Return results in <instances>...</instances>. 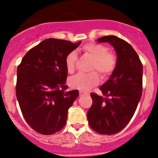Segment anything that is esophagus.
Here are the masks:
<instances>
[{"label":"esophagus","instance_id":"esophagus-1","mask_svg":"<svg viewBox=\"0 0 158 158\" xmlns=\"http://www.w3.org/2000/svg\"><path fill=\"white\" fill-rule=\"evenodd\" d=\"M85 95V92H79V95H80V96H82V95Z\"/></svg>","mask_w":158,"mask_h":158}]
</instances>
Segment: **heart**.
Returning <instances> with one entry per match:
<instances>
[{
  "label": "heart",
  "mask_w": 158,
  "mask_h": 158,
  "mask_svg": "<svg viewBox=\"0 0 158 158\" xmlns=\"http://www.w3.org/2000/svg\"><path fill=\"white\" fill-rule=\"evenodd\" d=\"M83 52L94 60L92 71H97L102 76H107L111 74L116 65V58L104 45L98 44H89L83 46ZM77 56L75 52H70L66 57L65 66L69 73H73L76 68V63ZM99 82V76L98 73H94L89 74L76 75V76L69 79V85L71 88L86 91L95 86Z\"/></svg>",
  "instance_id": "obj_1"
}]
</instances>
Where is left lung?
Wrapping results in <instances>:
<instances>
[{"label":"left lung","instance_id":"8db88e82","mask_svg":"<svg viewBox=\"0 0 158 158\" xmlns=\"http://www.w3.org/2000/svg\"><path fill=\"white\" fill-rule=\"evenodd\" d=\"M117 55L109 79L100 86L104 96L91 93L92 105L87 113L90 127L102 135H114L125 128L136 111L142 94L143 66L133 47L115 36H102Z\"/></svg>","mask_w":158,"mask_h":158}]
</instances>
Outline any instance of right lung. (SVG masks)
I'll return each instance as SVG.
<instances>
[{"instance_id": "obj_1", "label": "right lung", "mask_w": 158, "mask_h": 158, "mask_svg": "<svg viewBox=\"0 0 158 158\" xmlns=\"http://www.w3.org/2000/svg\"><path fill=\"white\" fill-rule=\"evenodd\" d=\"M81 42L47 39L30 49L17 67V101L26 122L38 133L53 135L66 125L79 91H66L65 60Z\"/></svg>"}]
</instances>
